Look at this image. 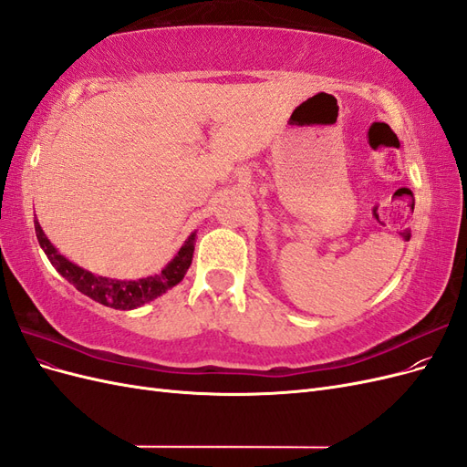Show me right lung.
Returning <instances> with one entry per match:
<instances>
[{"mask_svg":"<svg viewBox=\"0 0 467 467\" xmlns=\"http://www.w3.org/2000/svg\"><path fill=\"white\" fill-rule=\"evenodd\" d=\"M35 232L42 251L47 253L48 261L52 263L56 271L69 282V285H74L81 294L89 296L91 300L115 309H136L140 306L155 300L158 296L165 294L169 288L177 286L182 280V276L187 275L189 266L192 263L194 242H196V232H192L187 242L182 244V247L177 251V255L169 261L158 275L138 278V280H119V278L93 275L86 271V268L67 261L64 255H60L58 249L50 244V239L47 237L45 232H42L40 223L36 220H35Z\"/></svg>","mask_w":467,"mask_h":467,"instance_id":"obj_1","label":"right lung"}]
</instances>
